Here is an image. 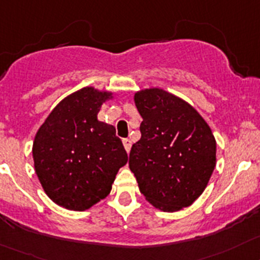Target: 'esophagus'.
I'll return each instance as SVG.
<instances>
[{
  "mask_svg": "<svg viewBox=\"0 0 260 260\" xmlns=\"http://www.w3.org/2000/svg\"><path fill=\"white\" fill-rule=\"evenodd\" d=\"M122 143H123V147H125L126 152L128 153V152H130V149H132V140L126 138V139L122 140Z\"/></svg>",
  "mask_w": 260,
  "mask_h": 260,
  "instance_id": "1",
  "label": "esophagus"
}]
</instances>
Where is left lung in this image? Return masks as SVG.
<instances>
[{
    "label": "left lung",
    "mask_w": 260,
    "mask_h": 260,
    "mask_svg": "<svg viewBox=\"0 0 260 260\" xmlns=\"http://www.w3.org/2000/svg\"><path fill=\"white\" fill-rule=\"evenodd\" d=\"M142 137L128 166L146 200L164 211H178L204 192L215 168L216 143L193 107L162 89L135 94Z\"/></svg>",
    "instance_id": "1"
}]
</instances>
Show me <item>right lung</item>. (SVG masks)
Returning a JSON list of instances; mask_svg holds the SVG:
<instances>
[{"label":"right lung","instance_id":"right-lung-1","mask_svg":"<svg viewBox=\"0 0 260 260\" xmlns=\"http://www.w3.org/2000/svg\"><path fill=\"white\" fill-rule=\"evenodd\" d=\"M109 96L83 87L63 99L38 128L32 149L36 174L59 206L91 208L108 196L118 169L127 162L116 128L96 118Z\"/></svg>","mask_w":260,"mask_h":260}]
</instances>
